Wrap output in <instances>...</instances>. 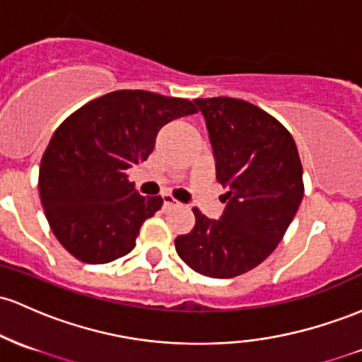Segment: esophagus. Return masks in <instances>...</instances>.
I'll list each match as a JSON object with an SVG mask.
<instances>
[{
  "label": "esophagus",
  "instance_id": "34e87169",
  "mask_svg": "<svg viewBox=\"0 0 362 362\" xmlns=\"http://www.w3.org/2000/svg\"><path fill=\"white\" fill-rule=\"evenodd\" d=\"M178 202L173 199L172 196H168V194H165V196H163V208L165 209H170V208H173V206H177Z\"/></svg>",
  "mask_w": 362,
  "mask_h": 362
}]
</instances>
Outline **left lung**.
<instances>
[{"label": "left lung", "mask_w": 362, "mask_h": 362, "mask_svg": "<svg viewBox=\"0 0 362 362\" xmlns=\"http://www.w3.org/2000/svg\"><path fill=\"white\" fill-rule=\"evenodd\" d=\"M194 103L204 115L226 206L220 220L194 208L196 225L175 239V249L201 275L233 278L284 239L304 196L303 165L291 132L264 110L225 96Z\"/></svg>", "instance_id": "8db88e82"}]
</instances>
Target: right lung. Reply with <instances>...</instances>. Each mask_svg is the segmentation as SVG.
<instances>
[{
	"instance_id": "1",
	"label": "right lung",
	"mask_w": 362,
	"mask_h": 362,
	"mask_svg": "<svg viewBox=\"0 0 362 362\" xmlns=\"http://www.w3.org/2000/svg\"><path fill=\"white\" fill-rule=\"evenodd\" d=\"M194 113L189 99L115 90L54 130L39 168V196L54 237L71 256L103 264L136 247L142 223L163 199L141 196L127 170L148 160L163 125Z\"/></svg>"
}]
</instances>
